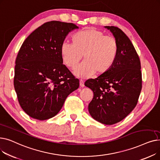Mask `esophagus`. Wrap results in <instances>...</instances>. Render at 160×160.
Masks as SVG:
<instances>
[{
	"mask_svg": "<svg viewBox=\"0 0 160 160\" xmlns=\"http://www.w3.org/2000/svg\"><path fill=\"white\" fill-rule=\"evenodd\" d=\"M80 86L82 87V88H83V87H84V82H83V80H80Z\"/></svg>",
	"mask_w": 160,
	"mask_h": 160,
	"instance_id": "1",
	"label": "esophagus"
}]
</instances>
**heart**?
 <instances>
[{
	"instance_id": "heart-1",
	"label": "heart",
	"mask_w": 160,
	"mask_h": 160,
	"mask_svg": "<svg viewBox=\"0 0 160 160\" xmlns=\"http://www.w3.org/2000/svg\"><path fill=\"white\" fill-rule=\"evenodd\" d=\"M61 54L64 63L71 68L78 65L83 57L85 60L74 70L78 77L88 78L97 71L102 73L113 65L118 52L116 39L95 29L76 33L72 43L63 42Z\"/></svg>"
}]
</instances>
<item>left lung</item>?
Returning <instances> with one entry per match:
<instances>
[{"label": "left lung", "instance_id": "8db88e82", "mask_svg": "<svg viewBox=\"0 0 160 160\" xmlns=\"http://www.w3.org/2000/svg\"><path fill=\"white\" fill-rule=\"evenodd\" d=\"M116 39L118 52L113 65L85 86L93 92L88 110L96 121L112 125L124 119L138 104L142 88L139 56L128 36L118 27L106 26Z\"/></svg>", "mask_w": 160, "mask_h": 160}]
</instances>
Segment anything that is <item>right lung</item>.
<instances>
[{
	"label": "right lung",
	"mask_w": 160,
	"mask_h": 160,
	"mask_svg": "<svg viewBox=\"0 0 160 160\" xmlns=\"http://www.w3.org/2000/svg\"><path fill=\"white\" fill-rule=\"evenodd\" d=\"M77 25L52 21L27 37L16 58L13 84L19 103L33 119L47 120L60 111L79 88V80L63 64L61 45Z\"/></svg>",
	"instance_id": "add662e5"
}]
</instances>
